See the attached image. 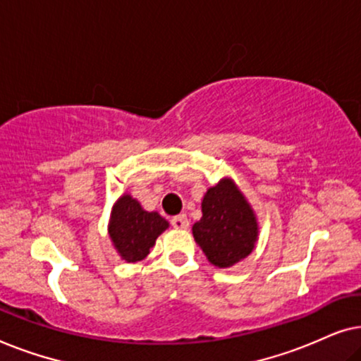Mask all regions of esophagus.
Here are the masks:
<instances>
[{
  "mask_svg": "<svg viewBox=\"0 0 361 361\" xmlns=\"http://www.w3.org/2000/svg\"><path fill=\"white\" fill-rule=\"evenodd\" d=\"M171 225L177 230H185V228H189V219H187V215H184V214L176 215L171 219Z\"/></svg>",
  "mask_w": 361,
  "mask_h": 361,
  "instance_id": "obj_1",
  "label": "esophagus"
}]
</instances>
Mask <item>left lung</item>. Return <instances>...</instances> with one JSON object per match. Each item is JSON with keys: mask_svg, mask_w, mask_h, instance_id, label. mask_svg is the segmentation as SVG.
<instances>
[{"mask_svg": "<svg viewBox=\"0 0 361 361\" xmlns=\"http://www.w3.org/2000/svg\"><path fill=\"white\" fill-rule=\"evenodd\" d=\"M192 233L212 264L228 268L253 251L258 224L245 197L225 179L207 190L202 219L192 226Z\"/></svg>", "mask_w": 361, "mask_h": 361, "instance_id": "1", "label": "left lung"}]
</instances>
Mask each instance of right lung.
Here are the masks:
<instances>
[{
    "mask_svg": "<svg viewBox=\"0 0 361 361\" xmlns=\"http://www.w3.org/2000/svg\"><path fill=\"white\" fill-rule=\"evenodd\" d=\"M169 224L157 214L141 209L137 200L123 195L113 207L110 236L121 258L128 263L145 259L156 238Z\"/></svg>",
    "mask_w": 361,
    "mask_h": 361,
    "instance_id": "1",
    "label": "right lung"
}]
</instances>
